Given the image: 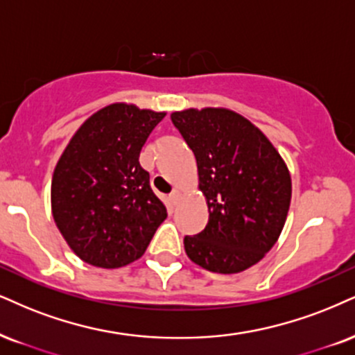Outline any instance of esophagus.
Listing matches in <instances>:
<instances>
[{
  "label": "esophagus",
  "instance_id": "34e87169",
  "mask_svg": "<svg viewBox=\"0 0 355 355\" xmlns=\"http://www.w3.org/2000/svg\"><path fill=\"white\" fill-rule=\"evenodd\" d=\"M169 199H171V202L176 205V204L179 202V199H181V191L174 189V191L169 194Z\"/></svg>",
  "mask_w": 355,
  "mask_h": 355
}]
</instances>
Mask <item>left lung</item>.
<instances>
[{"label":"left lung","mask_w":355,"mask_h":355,"mask_svg":"<svg viewBox=\"0 0 355 355\" xmlns=\"http://www.w3.org/2000/svg\"><path fill=\"white\" fill-rule=\"evenodd\" d=\"M171 120L198 161L209 207L200 234L184 237L187 257L214 273L250 268L282 234L291 176L277 148L252 121L229 108H187Z\"/></svg>","instance_id":"left-lung-1"}]
</instances>
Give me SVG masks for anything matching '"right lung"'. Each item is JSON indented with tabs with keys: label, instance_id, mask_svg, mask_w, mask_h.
Here are the masks:
<instances>
[{
	"label": "right lung",
	"instance_id": "right-lung-1",
	"mask_svg": "<svg viewBox=\"0 0 355 355\" xmlns=\"http://www.w3.org/2000/svg\"><path fill=\"white\" fill-rule=\"evenodd\" d=\"M166 112L112 103L87 118L57 161L52 217L71 250L98 268H120L146 252L168 212L139 166Z\"/></svg>",
	"mask_w": 355,
	"mask_h": 355
}]
</instances>
